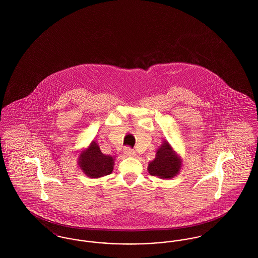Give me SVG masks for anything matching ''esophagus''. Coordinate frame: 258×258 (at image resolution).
Masks as SVG:
<instances>
[{"label":"esophagus","instance_id":"esophagus-1","mask_svg":"<svg viewBox=\"0 0 258 258\" xmlns=\"http://www.w3.org/2000/svg\"><path fill=\"white\" fill-rule=\"evenodd\" d=\"M123 154L126 157H135V151L130 147H125L123 149Z\"/></svg>","mask_w":258,"mask_h":258}]
</instances>
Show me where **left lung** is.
Listing matches in <instances>:
<instances>
[{
  "mask_svg": "<svg viewBox=\"0 0 258 258\" xmlns=\"http://www.w3.org/2000/svg\"><path fill=\"white\" fill-rule=\"evenodd\" d=\"M182 160L172 149L167 141H163L157 153L155 160L148 165V171L152 176L161 179H171L181 170Z\"/></svg>",
  "mask_w": 258,
  "mask_h": 258,
  "instance_id": "1",
  "label": "left lung"
}]
</instances>
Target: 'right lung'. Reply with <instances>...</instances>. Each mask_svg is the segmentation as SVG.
Here are the masks:
<instances>
[{"instance_id": "right-lung-1", "label": "right lung", "mask_w": 258, "mask_h": 258, "mask_svg": "<svg viewBox=\"0 0 258 258\" xmlns=\"http://www.w3.org/2000/svg\"><path fill=\"white\" fill-rule=\"evenodd\" d=\"M78 163L81 170L88 177L100 178L112 173L114 158L103 155L98 144L95 141H92L90 146L79 155Z\"/></svg>"}]
</instances>
